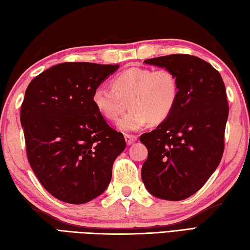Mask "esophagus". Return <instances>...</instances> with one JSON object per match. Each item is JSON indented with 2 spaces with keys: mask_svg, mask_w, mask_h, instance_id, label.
<instances>
[{
  "mask_svg": "<svg viewBox=\"0 0 250 250\" xmlns=\"http://www.w3.org/2000/svg\"><path fill=\"white\" fill-rule=\"evenodd\" d=\"M125 139L126 144H128V145H131V144H133V143L137 140V137H136L135 135H129V134H125Z\"/></svg>",
  "mask_w": 250,
  "mask_h": 250,
  "instance_id": "1",
  "label": "esophagus"
}]
</instances>
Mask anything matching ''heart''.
I'll return each mask as SVG.
<instances>
[{
	"instance_id": "1",
	"label": "heart",
	"mask_w": 250,
	"mask_h": 250,
	"mask_svg": "<svg viewBox=\"0 0 250 250\" xmlns=\"http://www.w3.org/2000/svg\"><path fill=\"white\" fill-rule=\"evenodd\" d=\"M179 98L178 78L168 68L152 70L133 66L119 73L111 88L100 86L92 93V103L105 119L115 121L130 106V111L118 121V129L135 132L148 124L167 120Z\"/></svg>"
}]
</instances>
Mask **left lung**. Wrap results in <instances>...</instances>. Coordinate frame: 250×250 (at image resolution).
<instances>
[{
    "label": "left lung",
    "mask_w": 250,
    "mask_h": 250,
    "mask_svg": "<svg viewBox=\"0 0 250 250\" xmlns=\"http://www.w3.org/2000/svg\"><path fill=\"white\" fill-rule=\"evenodd\" d=\"M144 62L177 76L179 98L171 116L140 137L148 149L143 183L156 198L185 200L203 187L222 158L229 115L225 83L218 71L194 56L168 55Z\"/></svg>",
    "instance_id": "1"
}]
</instances>
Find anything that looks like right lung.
<instances>
[{
    "instance_id": "add662e5",
    "label": "right lung",
    "mask_w": 250,
    "mask_h": 250,
    "mask_svg": "<svg viewBox=\"0 0 250 250\" xmlns=\"http://www.w3.org/2000/svg\"><path fill=\"white\" fill-rule=\"evenodd\" d=\"M119 65L65 62L32 81L21 105L26 156L40 183L55 198L83 204L102 194L113 164L125 150L92 103V93Z\"/></svg>"
}]
</instances>
